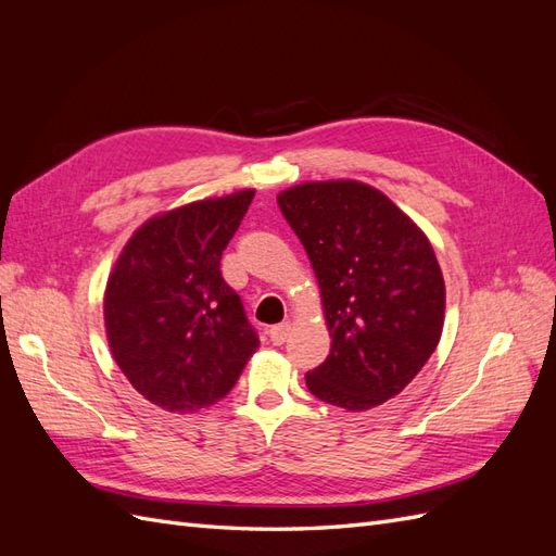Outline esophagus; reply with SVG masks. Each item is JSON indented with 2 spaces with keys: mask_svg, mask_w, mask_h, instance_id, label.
Instances as JSON below:
<instances>
[{
  "mask_svg": "<svg viewBox=\"0 0 556 556\" xmlns=\"http://www.w3.org/2000/svg\"><path fill=\"white\" fill-rule=\"evenodd\" d=\"M290 331H292V325H290V323H280V325H276V327L268 329V336H271L274 345H282L285 341H288Z\"/></svg>",
  "mask_w": 556,
  "mask_h": 556,
  "instance_id": "obj_1",
  "label": "esophagus"
}]
</instances>
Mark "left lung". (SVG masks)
<instances>
[{"instance_id":"8db88e82","label":"left lung","mask_w":556,"mask_h":556,"mask_svg":"<svg viewBox=\"0 0 556 556\" xmlns=\"http://www.w3.org/2000/svg\"><path fill=\"white\" fill-rule=\"evenodd\" d=\"M323 292L331 350L306 374L311 394L345 410L396 396L441 341L445 282L425 231L357 180L278 194Z\"/></svg>"}]
</instances>
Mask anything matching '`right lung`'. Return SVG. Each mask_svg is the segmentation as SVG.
<instances>
[{
  "mask_svg": "<svg viewBox=\"0 0 556 556\" xmlns=\"http://www.w3.org/2000/svg\"><path fill=\"white\" fill-rule=\"evenodd\" d=\"M252 197L255 190H241L150 217L109 276L113 359L134 390L169 413L225 399L260 348L241 296L220 274Z\"/></svg>",
  "mask_w": 556,
  "mask_h": 556,
  "instance_id": "right-lung-1",
  "label": "right lung"
}]
</instances>
